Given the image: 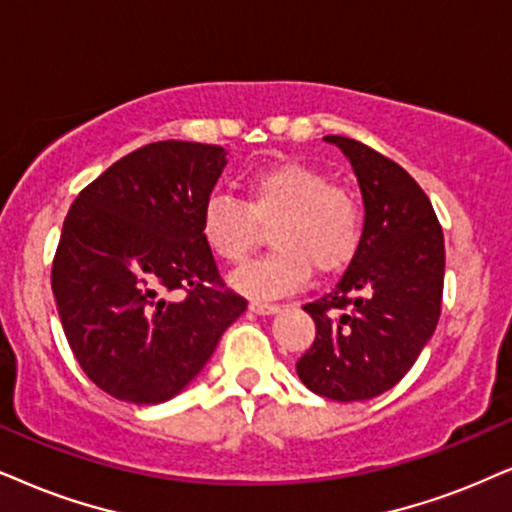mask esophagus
<instances>
[{
	"label": "esophagus",
	"instance_id": "obj_1",
	"mask_svg": "<svg viewBox=\"0 0 512 512\" xmlns=\"http://www.w3.org/2000/svg\"><path fill=\"white\" fill-rule=\"evenodd\" d=\"M278 304H271V302H260V300H252L250 302V312L252 314H260V316H269V314H276L278 312Z\"/></svg>",
	"mask_w": 512,
	"mask_h": 512
}]
</instances>
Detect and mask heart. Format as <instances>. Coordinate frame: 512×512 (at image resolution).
Listing matches in <instances>:
<instances>
[{"label": "heart", "instance_id": "1", "mask_svg": "<svg viewBox=\"0 0 512 512\" xmlns=\"http://www.w3.org/2000/svg\"><path fill=\"white\" fill-rule=\"evenodd\" d=\"M241 200L212 193L200 210V234L212 255L241 264L269 226L274 250L231 278L250 297H281L300 290L312 267L319 274L345 269L364 236V208L357 196L333 186L319 167L281 160L245 179Z\"/></svg>", "mask_w": 512, "mask_h": 512}]
</instances>
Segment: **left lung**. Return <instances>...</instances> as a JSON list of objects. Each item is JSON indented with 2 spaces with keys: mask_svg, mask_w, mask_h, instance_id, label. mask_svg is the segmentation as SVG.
<instances>
[{
  "mask_svg": "<svg viewBox=\"0 0 512 512\" xmlns=\"http://www.w3.org/2000/svg\"><path fill=\"white\" fill-rule=\"evenodd\" d=\"M323 139L357 174L364 236L331 293L302 307L316 338L297 361V375L321 397L364 401L397 385L435 333L444 236L430 198L404 167L361 141Z\"/></svg>",
  "mask_w": 512,
  "mask_h": 512,
  "instance_id": "8db88e82",
  "label": "left lung"
}]
</instances>
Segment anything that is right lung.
<instances>
[{
	"instance_id": "obj_1",
	"label": "right lung",
	"mask_w": 512,
	"mask_h": 512,
	"mask_svg": "<svg viewBox=\"0 0 512 512\" xmlns=\"http://www.w3.org/2000/svg\"><path fill=\"white\" fill-rule=\"evenodd\" d=\"M224 167L222 146L158 141L113 163L70 205L51 290L77 364L115 399L177 397L248 307L224 288L200 234Z\"/></svg>"
}]
</instances>
